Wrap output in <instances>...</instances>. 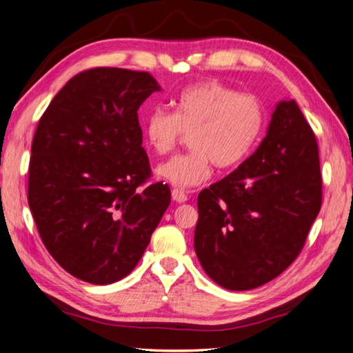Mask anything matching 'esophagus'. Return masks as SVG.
<instances>
[{
  "label": "esophagus",
  "mask_w": 353,
  "mask_h": 353,
  "mask_svg": "<svg viewBox=\"0 0 353 353\" xmlns=\"http://www.w3.org/2000/svg\"><path fill=\"white\" fill-rule=\"evenodd\" d=\"M171 196H173V200L177 203H185L188 200L186 192L182 190H177V188H174V190L171 191Z\"/></svg>",
  "instance_id": "1"
}]
</instances>
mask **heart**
<instances>
[{
	"label": "heart",
	"instance_id": "b5f03b06",
	"mask_svg": "<svg viewBox=\"0 0 353 353\" xmlns=\"http://www.w3.org/2000/svg\"><path fill=\"white\" fill-rule=\"evenodd\" d=\"M173 111L157 108L144 120L147 145L168 154L188 137L190 152L161 163L157 174L168 183L188 188L210 177L212 167L232 170L248 158L266 126V111L257 96L239 93L218 81L183 88L173 101Z\"/></svg>",
	"mask_w": 353,
	"mask_h": 353
}]
</instances>
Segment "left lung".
<instances>
[{"instance_id":"left-lung-1","label":"left lung","mask_w":353,"mask_h":353,"mask_svg":"<svg viewBox=\"0 0 353 353\" xmlns=\"http://www.w3.org/2000/svg\"><path fill=\"white\" fill-rule=\"evenodd\" d=\"M196 206L194 248L221 288L256 289L293 263L322 206L317 141L296 102L275 106L257 150Z\"/></svg>"}]
</instances>
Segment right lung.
Masks as SVG:
<instances>
[{"instance_id": "add662e5", "label": "right lung", "mask_w": 353, "mask_h": 353, "mask_svg": "<svg viewBox=\"0 0 353 353\" xmlns=\"http://www.w3.org/2000/svg\"><path fill=\"white\" fill-rule=\"evenodd\" d=\"M158 85L149 72L94 68L68 81L31 144L28 204L43 245L64 270L116 283L144 254L171 201L152 177L138 108Z\"/></svg>"}]
</instances>
